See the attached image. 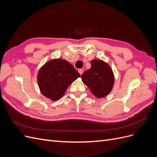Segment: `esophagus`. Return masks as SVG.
Returning a JSON list of instances; mask_svg holds the SVG:
<instances>
[{
  "label": "esophagus",
  "mask_w": 157,
  "mask_h": 157,
  "mask_svg": "<svg viewBox=\"0 0 157 157\" xmlns=\"http://www.w3.org/2000/svg\"><path fill=\"white\" fill-rule=\"evenodd\" d=\"M78 73H80V75H81L83 73V69H78Z\"/></svg>",
  "instance_id": "1"
}]
</instances>
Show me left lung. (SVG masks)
Listing matches in <instances>:
<instances>
[{"mask_svg":"<svg viewBox=\"0 0 157 157\" xmlns=\"http://www.w3.org/2000/svg\"><path fill=\"white\" fill-rule=\"evenodd\" d=\"M81 78L98 98L106 97L111 92L115 82L111 67L104 61L96 59L91 61V68L85 71Z\"/></svg>","mask_w":157,"mask_h":157,"instance_id":"8db88e82","label":"left lung"}]
</instances>
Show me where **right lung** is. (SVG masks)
<instances>
[{
  "label": "right lung",
  "instance_id": "obj_1",
  "mask_svg": "<svg viewBox=\"0 0 157 157\" xmlns=\"http://www.w3.org/2000/svg\"><path fill=\"white\" fill-rule=\"evenodd\" d=\"M80 76L67 60L56 58L40 67L37 75V82L42 95L54 101L63 96L69 85Z\"/></svg>",
  "mask_w": 157,
  "mask_h": 157
}]
</instances>
